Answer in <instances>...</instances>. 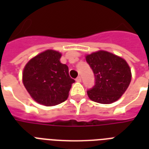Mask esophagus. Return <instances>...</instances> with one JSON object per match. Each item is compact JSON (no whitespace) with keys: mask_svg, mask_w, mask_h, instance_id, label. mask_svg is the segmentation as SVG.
Returning <instances> with one entry per match:
<instances>
[{"mask_svg":"<svg viewBox=\"0 0 149 149\" xmlns=\"http://www.w3.org/2000/svg\"><path fill=\"white\" fill-rule=\"evenodd\" d=\"M76 81H77V82H81V77H77V79H76Z\"/></svg>","mask_w":149,"mask_h":149,"instance_id":"34e87169","label":"esophagus"}]
</instances>
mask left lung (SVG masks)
<instances>
[{"mask_svg":"<svg viewBox=\"0 0 149 149\" xmlns=\"http://www.w3.org/2000/svg\"><path fill=\"white\" fill-rule=\"evenodd\" d=\"M86 60L95 77V85L87 91L89 98L104 104L118 100L126 91L132 79L131 69L127 62L103 50L86 56Z\"/></svg>","mask_w":149,"mask_h":149,"instance_id":"left-lung-1","label":"left lung"}]
</instances>
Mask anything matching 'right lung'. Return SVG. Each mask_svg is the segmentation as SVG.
<instances>
[{"mask_svg":"<svg viewBox=\"0 0 149 149\" xmlns=\"http://www.w3.org/2000/svg\"><path fill=\"white\" fill-rule=\"evenodd\" d=\"M60 52L48 49L29 60L23 70L22 80L32 99L45 106L61 104L68 98L75 82L69 68L60 63Z\"/></svg>","mask_w":149,"mask_h":149,"instance_id":"1","label":"right lung"}]
</instances>
